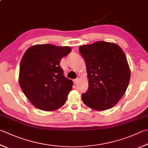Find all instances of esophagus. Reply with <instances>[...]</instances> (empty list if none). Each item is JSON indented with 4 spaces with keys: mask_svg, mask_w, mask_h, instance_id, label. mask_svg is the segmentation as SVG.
<instances>
[{
    "mask_svg": "<svg viewBox=\"0 0 148 148\" xmlns=\"http://www.w3.org/2000/svg\"><path fill=\"white\" fill-rule=\"evenodd\" d=\"M78 81H79V79H74V84H76V83H77V82H78Z\"/></svg>",
    "mask_w": 148,
    "mask_h": 148,
    "instance_id": "34e87169",
    "label": "esophagus"
}]
</instances>
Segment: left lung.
<instances>
[{"mask_svg":"<svg viewBox=\"0 0 148 148\" xmlns=\"http://www.w3.org/2000/svg\"><path fill=\"white\" fill-rule=\"evenodd\" d=\"M85 59L88 88L82 95L86 106L96 111L112 108L122 97L130 80V69L119 45L106 41L79 47Z\"/></svg>","mask_w":148,"mask_h":148,"instance_id":"1","label":"left lung"}]
</instances>
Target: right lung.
Instances as JSON below:
<instances>
[{"label": "right lung", "mask_w": 148, "mask_h": 148, "mask_svg": "<svg viewBox=\"0 0 148 148\" xmlns=\"http://www.w3.org/2000/svg\"><path fill=\"white\" fill-rule=\"evenodd\" d=\"M71 52L70 47L36 45L28 48L21 60L18 82L31 103L52 111L65 103L73 82L64 76L60 64Z\"/></svg>", "instance_id": "right-lung-1"}]
</instances>
